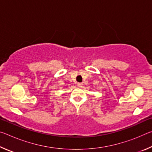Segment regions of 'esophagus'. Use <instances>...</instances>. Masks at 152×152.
Returning <instances> with one entry per match:
<instances>
[{
  "instance_id": "obj_1",
  "label": "esophagus",
  "mask_w": 152,
  "mask_h": 152,
  "mask_svg": "<svg viewBox=\"0 0 152 152\" xmlns=\"http://www.w3.org/2000/svg\"><path fill=\"white\" fill-rule=\"evenodd\" d=\"M82 85H83V84H82V82H78V83L77 84V86H78V87H80H80H82Z\"/></svg>"
}]
</instances>
